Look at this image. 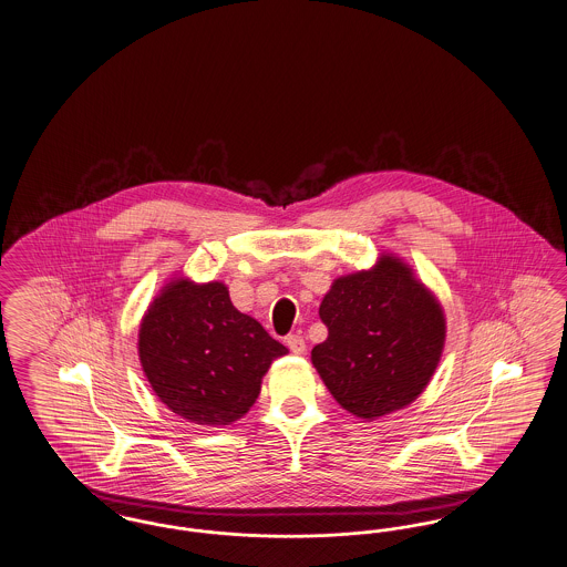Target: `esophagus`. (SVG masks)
Listing matches in <instances>:
<instances>
[{"instance_id": "34e87169", "label": "esophagus", "mask_w": 567, "mask_h": 567, "mask_svg": "<svg viewBox=\"0 0 567 567\" xmlns=\"http://www.w3.org/2000/svg\"><path fill=\"white\" fill-rule=\"evenodd\" d=\"M287 347L291 349L293 354H303V352H306V340H303V336L293 333V336L287 338Z\"/></svg>"}]
</instances>
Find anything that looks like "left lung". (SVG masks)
I'll return each mask as SVG.
<instances>
[{"label": "left lung", "mask_w": 567, "mask_h": 567, "mask_svg": "<svg viewBox=\"0 0 567 567\" xmlns=\"http://www.w3.org/2000/svg\"><path fill=\"white\" fill-rule=\"evenodd\" d=\"M319 317L329 333L312 349V365L354 416L374 421L402 410L430 384L446 319L402 259L382 255L372 270L333 280Z\"/></svg>", "instance_id": "1"}]
</instances>
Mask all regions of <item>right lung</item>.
<instances>
[{"label": "right lung", "mask_w": 567, "mask_h": 567, "mask_svg": "<svg viewBox=\"0 0 567 567\" xmlns=\"http://www.w3.org/2000/svg\"><path fill=\"white\" fill-rule=\"evenodd\" d=\"M287 349L243 315L223 282L174 278L140 323L137 354L153 391L195 425H231L261 391L271 361Z\"/></svg>", "instance_id": "add662e5"}]
</instances>
